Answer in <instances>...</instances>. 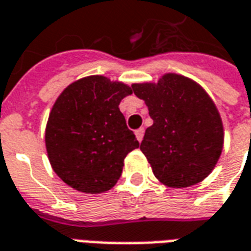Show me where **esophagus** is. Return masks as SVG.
Masks as SVG:
<instances>
[{"label":"esophagus","instance_id":"obj_1","mask_svg":"<svg viewBox=\"0 0 251 251\" xmlns=\"http://www.w3.org/2000/svg\"><path fill=\"white\" fill-rule=\"evenodd\" d=\"M135 135H136V139H138L139 143H142V140H143V136H144V129H143V128H139V129H136Z\"/></svg>","mask_w":251,"mask_h":251}]
</instances>
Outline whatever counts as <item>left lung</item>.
Here are the masks:
<instances>
[{"label":"left lung","mask_w":251,"mask_h":251,"mask_svg":"<svg viewBox=\"0 0 251 251\" xmlns=\"http://www.w3.org/2000/svg\"><path fill=\"white\" fill-rule=\"evenodd\" d=\"M153 120L140 144L155 178L171 188L202 182L218 163L225 142L213 99L193 78L164 73L156 83H133Z\"/></svg>","instance_id":"left-lung-1"}]
</instances>
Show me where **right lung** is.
Returning <instances> with one entry per match:
<instances>
[{
    "instance_id": "right-lung-1",
    "label": "right lung",
    "mask_w": 251,
    "mask_h": 251,
    "mask_svg": "<svg viewBox=\"0 0 251 251\" xmlns=\"http://www.w3.org/2000/svg\"><path fill=\"white\" fill-rule=\"evenodd\" d=\"M132 88L101 75L78 78L56 99L45 127L53 171L84 194H101L118 183L124 159L139 142L119 104Z\"/></svg>"
}]
</instances>
